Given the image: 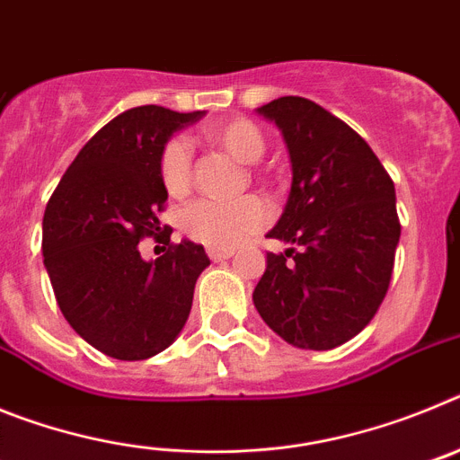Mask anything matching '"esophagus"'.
<instances>
[{
	"label": "esophagus",
	"mask_w": 460,
	"mask_h": 460,
	"mask_svg": "<svg viewBox=\"0 0 460 460\" xmlns=\"http://www.w3.org/2000/svg\"><path fill=\"white\" fill-rule=\"evenodd\" d=\"M207 255H209V260H214V262H221V260L233 258L234 251H218V249H209V251H207Z\"/></svg>",
	"instance_id": "esophagus-1"
}]
</instances>
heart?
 Returning <instances> with one entry per match:
<instances>
[{
  "label": "heart",
  "mask_w": 460,
  "mask_h": 460,
  "mask_svg": "<svg viewBox=\"0 0 460 460\" xmlns=\"http://www.w3.org/2000/svg\"><path fill=\"white\" fill-rule=\"evenodd\" d=\"M200 137L233 156L242 165H255L265 156L267 140L249 119L217 121L205 126ZM161 181L172 198H184L193 186V156L184 140H170L161 152ZM270 221L265 202L249 195L234 202L198 200L181 214V230L189 239L207 249L233 251L242 242L258 234Z\"/></svg>",
  "instance_id": "b5f03b06"
}]
</instances>
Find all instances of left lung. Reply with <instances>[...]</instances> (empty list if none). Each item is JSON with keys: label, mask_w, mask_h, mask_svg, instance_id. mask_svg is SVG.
<instances>
[{"label": "left lung", "mask_w": 460, "mask_h": 460, "mask_svg": "<svg viewBox=\"0 0 460 460\" xmlns=\"http://www.w3.org/2000/svg\"><path fill=\"white\" fill-rule=\"evenodd\" d=\"M286 140L292 186L253 290L260 318L302 350H332L371 323L387 295L401 223L396 190L367 140L302 96L258 108Z\"/></svg>", "instance_id": "8db88e82"}]
</instances>
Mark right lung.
Returning a JSON list of instances; mask_svg holds the SVG:
<instances>
[{
  "mask_svg": "<svg viewBox=\"0 0 460 460\" xmlns=\"http://www.w3.org/2000/svg\"><path fill=\"white\" fill-rule=\"evenodd\" d=\"M202 115L126 110L80 149L46 207L43 265L57 304L75 334L115 359H149L172 345L189 320L195 280L209 267L205 249L189 239L168 237L170 249L156 260H142L137 249L161 230L156 214L168 200L161 152ZM170 233L165 227L164 237Z\"/></svg>",
  "mask_w": 460,
  "mask_h": 460,
  "instance_id": "right-lung-1",
  "label": "right lung"
}]
</instances>
